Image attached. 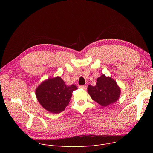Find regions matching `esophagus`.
Returning <instances> with one entry per match:
<instances>
[{"instance_id": "1", "label": "esophagus", "mask_w": 153, "mask_h": 153, "mask_svg": "<svg viewBox=\"0 0 153 153\" xmlns=\"http://www.w3.org/2000/svg\"><path fill=\"white\" fill-rule=\"evenodd\" d=\"M79 88H82V89H83V90H86V88H87V86L86 85H81V86H79Z\"/></svg>"}]
</instances>
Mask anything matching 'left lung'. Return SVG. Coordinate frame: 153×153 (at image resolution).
<instances>
[{"instance_id": "1", "label": "left lung", "mask_w": 153, "mask_h": 153, "mask_svg": "<svg viewBox=\"0 0 153 153\" xmlns=\"http://www.w3.org/2000/svg\"><path fill=\"white\" fill-rule=\"evenodd\" d=\"M88 93L96 102L102 106H106L118 100L120 89L115 80L102 74L97 79L96 86L88 85Z\"/></svg>"}]
</instances>
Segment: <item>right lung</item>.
Returning a JSON list of instances; mask_svg holds the SVG:
<instances>
[{
    "label": "right lung",
    "mask_w": 153,
    "mask_h": 153,
    "mask_svg": "<svg viewBox=\"0 0 153 153\" xmlns=\"http://www.w3.org/2000/svg\"><path fill=\"white\" fill-rule=\"evenodd\" d=\"M77 90L75 85L67 86L60 77L48 79L42 82L36 90L39 102L51 113L63 111L68 105L73 92Z\"/></svg>",
    "instance_id": "obj_1"
}]
</instances>
